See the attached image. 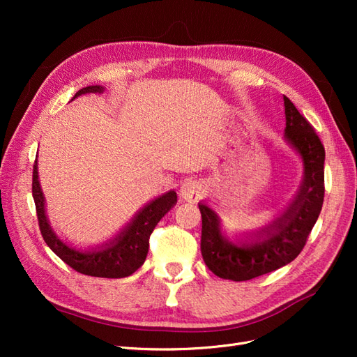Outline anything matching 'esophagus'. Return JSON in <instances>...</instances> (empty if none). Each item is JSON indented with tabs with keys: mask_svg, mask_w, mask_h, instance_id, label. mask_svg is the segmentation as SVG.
I'll use <instances>...</instances> for the list:
<instances>
[{
	"mask_svg": "<svg viewBox=\"0 0 357 357\" xmlns=\"http://www.w3.org/2000/svg\"><path fill=\"white\" fill-rule=\"evenodd\" d=\"M201 197V189L195 181H188L180 188V198L188 202H195Z\"/></svg>",
	"mask_w": 357,
	"mask_h": 357,
	"instance_id": "1",
	"label": "esophagus"
}]
</instances>
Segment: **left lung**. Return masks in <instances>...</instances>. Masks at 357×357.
I'll return each instance as SVG.
<instances>
[{
    "instance_id": "1",
    "label": "left lung",
    "mask_w": 357,
    "mask_h": 357,
    "mask_svg": "<svg viewBox=\"0 0 357 357\" xmlns=\"http://www.w3.org/2000/svg\"><path fill=\"white\" fill-rule=\"evenodd\" d=\"M286 138L304 160L305 177L289 208L255 234L252 243L234 244L220 232L219 219L199 204L201 253L210 271L232 282H245L290 264L302 252L325 198V147L314 128L284 96Z\"/></svg>"
}]
</instances>
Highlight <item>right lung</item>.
I'll list each match as a JSON object with an SVG mask.
<instances>
[{"mask_svg": "<svg viewBox=\"0 0 357 357\" xmlns=\"http://www.w3.org/2000/svg\"><path fill=\"white\" fill-rule=\"evenodd\" d=\"M102 92L101 86H88L73 96L77 98L83 93ZM32 197H34L40 232L43 240L52 248V252L74 271L91 277L122 278L134 274L146 261L149 252V240L158 222L164 218L169 208L177 202V193L169 190L165 195L156 198L139 211L134 220L119 234L116 238L100 250L79 252L63 244L52 231L45 213V197L38 183L37 159L32 171Z\"/></svg>", "mask_w": 357, "mask_h": 357, "instance_id": "add662e5", "label": "right lung"}]
</instances>
